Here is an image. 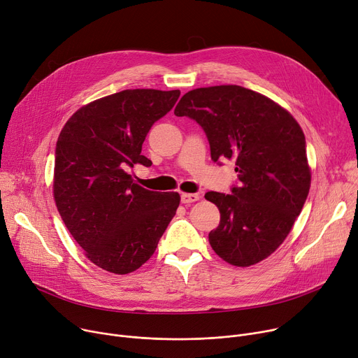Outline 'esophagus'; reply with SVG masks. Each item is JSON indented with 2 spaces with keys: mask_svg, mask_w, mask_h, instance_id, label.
I'll return each instance as SVG.
<instances>
[{
  "mask_svg": "<svg viewBox=\"0 0 358 358\" xmlns=\"http://www.w3.org/2000/svg\"><path fill=\"white\" fill-rule=\"evenodd\" d=\"M199 195L198 194H182L180 195V202L185 205H190V203H195L199 201Z\"/></svg>",
  "mask_w": 358,
  "mask_h": 358,
  "instance_id": "34e87169",
  "label": "esophagus"
}]
</instances>
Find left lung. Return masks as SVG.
I'll use <instances>...</instances> for the list:
<instances>
[{
  "mask_svg": "<svg viewBox=\"0 0 358 358\" xmlns=\"http://www.w3.org/2000/svg\"><path fill=\"white\" fill-rule=\"evenodd\" d=\"M175 115L203 129L213 162L235 159L238 183L231 194L205 195L221 212L219 227L209 232L212 250L235 266L268 258L289 234L310 192L302 129L280 104L234 85L187 92Z\"/></svg>",
  "mask_w": 358,
  "mask_h": 358,
  "instance_id": "8db88e82",
  "label": "left lung"
}]
</instances>
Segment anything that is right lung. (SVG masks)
<instances>
[{
    "instance_id": "right-lung-1",
    "label": "right lung",
    "mask_w": 358,
    "mask_h": 358,
    "mask_svg": "<svg viewBox=\"0 0 358 358\" xmlns=\"http://www.w3.org/2000/svg\"><path fill=\"white\" fill-rule=\"evenodd\" d=\"M179 90H123L78 108L56 145L54 199L86 257L113 273L141 268L156 251L180 202L178 192L148 190L131 179L150 166L142 145Z\"/></svg>"
}]
</instances>
